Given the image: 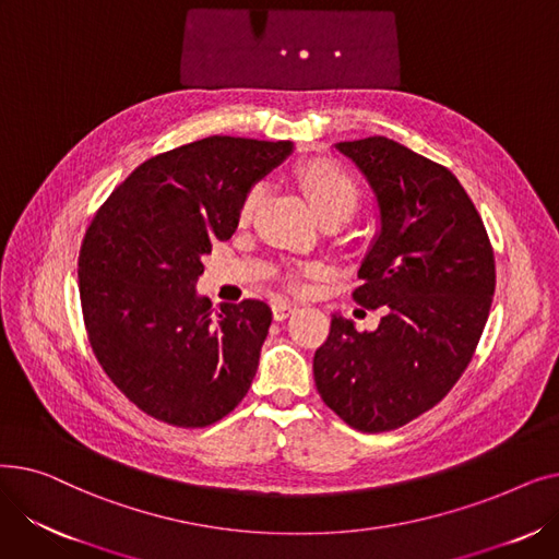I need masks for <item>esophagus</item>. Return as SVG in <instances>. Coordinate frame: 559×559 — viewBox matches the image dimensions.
Returning <instances> with one entry per match:
<instances>
[{
    "label": "esophagus",
    "mask_w": 559,
    "mask_h": 559,
    "mask_svg": "<svg viewBox=\"0 0 559 559\" xmlns=\"http://www.w3.org/2000/svg\"><path fill=\"white\" fill-rule=\"evenodd\" d=\"M297 310V304H292V301H283V299H278V301H274L272 304V312H274V319L276 321H281V319H285V317H289L292 312Z\"/></svg>",
    "instance_id": "esophagus-1"
}]
</instances>
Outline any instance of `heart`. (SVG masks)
<instances>
[{
  "label": "heart",
  "instance_id": "obj_1",
  "mask_svg": "<svg viewBox=\"0 0 559 559\" xmlns=\"http://www.w3.org/2000/svg\"><path fill=\"white\" fill-rule=\"evenodd\" d=\"M301 186L308 194V201L312 203V209L317 215H326V213H340L348 217L358 209L360 201V188L354 181V176L346 174L342 167L329 160H314L301 171ZM262 197V186H253L242 205H240V217L249 219L251 213L255 211V205Z\"/></svg>",
  "mask_w": 559,
  "mask_h": 559
}]
</instances>
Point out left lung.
I'll use <instances>...</instances> for the list:
<instances>
[{
  "mask_svg": "<svg viewBox=\"0 0 559 559\" xmlns=\"http://www.w3.org/2000/svg\"><path fill=\"white\" fill-rule=\"evenodd\" d=\"M376 194L380 228L360 264L358 304L376 331L333 314L314 350V383L350 428L385 432L442 401L472 360L496 287L485 224L455 176L371 135L337 142Z\"/></svg>",
  "mask_w": 559,
  "mask_h": 559,
  "instance_id": "left-lung-1",
  "label": "left lung"
}]
</instances>
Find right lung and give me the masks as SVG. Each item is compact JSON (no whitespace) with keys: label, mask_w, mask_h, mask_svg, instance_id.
I'll return each instance as SVG.
<instances>
[{"label":"right lung","mask_w":559,"mask_h":559,"mask_svg":"<svg viewBox=\"0 0 559 559\" xmlns=\"http://www.w3.org/2000/svg\"><path fill=\"white\" fill-rule=\"evenodd\" d=\"M289 140L211 135L158 154L115 188L87 226L79 292L87 337L112 383L150 417L203 428L238 405L270 333L264 301L197 295L203 255L238 228L247 192Z\"/></svg>","instance_id":"1"}]
</instances>
